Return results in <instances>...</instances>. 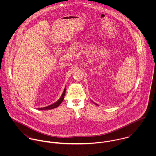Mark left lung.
I'll list each match as a JSON object with an SVG mask.
<instances>
[{
	"mask_svg": "<svg viewBox=\"0 0 156 156\" xmlns=\"http://www.w3.org/2000/svg\"><path fill=\"white\" fill-rule=\"evenodd\" d=\"M93 103H94L95 105H97V106H98V105L97 103H94V102H93Z\"/></svg>",
	"mask_w": 156,
	"mask_h": 156,
	"instance_id": "left-lung-1",
	"label": "left lung"
}]
</instances>
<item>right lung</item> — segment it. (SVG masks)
<instances>
[{"instance_id": "1", "label": "right lung", "mask_w": 156, "mask_h": 156, "mask_svg": "<svg viewBox=\"0 0 156 156\" xmlns=\"http://www.w3.org/2000/svg\"><path fill=\"white\" fill-rule=\"evenodd\" d=\"M66 88H65V89L64 90V92L62 94V95L61 96L60 98L56 101L55 102V103L51 105H49L48 106H46L44 108H38V110H50V109H55L57 107H58L61 104V103L62 102L63 100H64V96H65V94H66Z\"/></svg>"}]
</instances>
